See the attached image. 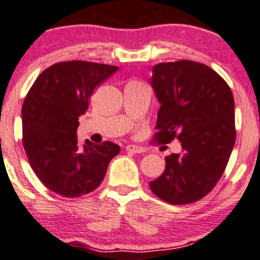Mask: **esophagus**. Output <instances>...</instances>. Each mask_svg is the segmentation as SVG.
<instances>
[{
	"instance_id": "obj_1",
	"label": "esophagus",
	"mask_w": 260,
	"mask_h": 260,
	"mask_svg": "<svg viewBox=\"0 0 260 260\" xmlns=\"http://www.w3.org/2000/svg\"><path fill=\"white\" fill-rule=\"evenodd\" d=\"M125 152L133 153V154H139V153H143L144 149L142 147H138V145L128 144V145H125Z\"/></svg>"
}]
</instances>
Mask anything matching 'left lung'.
I'll list each match as a JSON object with an SVG mask.
<instances>
[{
    "label": "left lung",
    "instance_id": "obj_1",
    "mask_svg": "<svg viewBox=\"0 0 260 260\" xmlns=\"http://www.w3.org/2000/svg\"><path fill=\"white\" fill-rule=\"evenodd\" d=\"M152 86L161 105L153 139H179L182 153L165 156L164 173L149 187L168 204H192L216 186L230 160L236 142L233 93L215 70L191 60L156 64Z\"/></svg>",
    "mask_w": 260,
    "mask_h": 260
}]
</instances>
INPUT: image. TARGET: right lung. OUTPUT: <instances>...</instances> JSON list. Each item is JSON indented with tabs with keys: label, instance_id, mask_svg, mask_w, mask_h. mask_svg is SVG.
I'll list each match as a JSON object with an SVG mask.
<instances>
[{
	"label": "right lung",
	"instance_id": "right-lung-1",
	"mask_svg": "<svg viewBox=\"0 0 260 260\" xmlns=\"http://www.w3.org/2000/svg\"><path fill=\"white\" fill-rule=\"evenodd\" d=\"M118 67L71 60L51 65L37 78L22 106V142L33 172L45 187L64 198L98 189L111 159L112 142L78 144L79 117L93 90Z\"/></svg>",
	"mask_w": 260,
	"mask_h": 260
}]
</instances>
